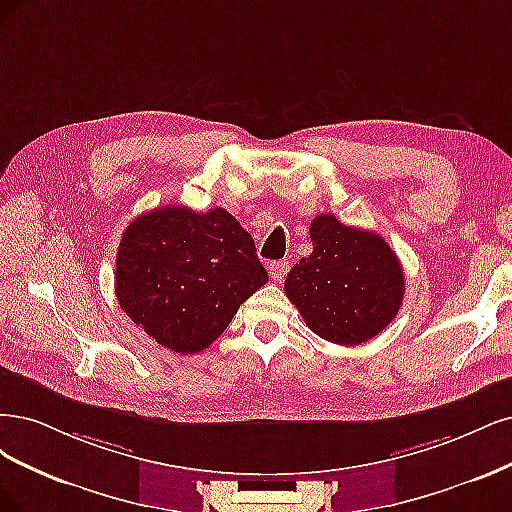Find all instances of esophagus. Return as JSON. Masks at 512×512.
Wrapping results in <instances>:
<instances>
[{
  "instance_id": "1",
  "label": "esophagus",
  "mask_w": 512,
  "mask_h": 512,
  "mask_svg": "<svg viewBox=\"0 0 512 512\" xmlns=\"http://www.w3.org/2000/svg\"><path fill=\"white\" fill-rule=\"evenodd\" d=\"M289 268H291V263H289L287 259L272 261V263H270V274H272V278L276 280V283H280V280H285Z\"/></svg>"
}]
</instances>
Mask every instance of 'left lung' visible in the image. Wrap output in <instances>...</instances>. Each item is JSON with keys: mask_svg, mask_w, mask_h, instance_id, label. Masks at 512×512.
<instances>
[{"mask_svg": "<svg viewBox=\"0 0 512 512\" xmlns=\"http://www.w3.org/2000/svg\"><path fill=\"white\" fill-rule=\"evenodd\" d=\"M312 253L295 263L285 295L306 325L327 342H368L395 319L404 298V270L391 246L334 214L310 223Z\"/></svg>", "mask_w": 512, "mask_h": 512, "instance_id": "8db88e82", "label": "left lung"}]
</instances>
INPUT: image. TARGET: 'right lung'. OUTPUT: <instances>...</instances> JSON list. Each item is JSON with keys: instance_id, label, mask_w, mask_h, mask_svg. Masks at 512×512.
Listing matches in <instances>:
<instances>
[{"instance_id": "1", "label": "right lung", "mask_w": 512, "mask_h": 512, "mask_svg": "<svg viewBox=\"0 0 512 512\" xmlns=\"http://www.w3.org/2000/svg\"><path fill=\"white\" fill-rule=\"evenodd\" d=\"M266 283L251 234L225 208L144 212L127 225L117 251L114 291L121 308L180 355L210 346Z\"/></svg>"}]
</instances>
